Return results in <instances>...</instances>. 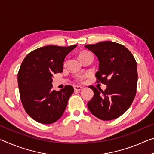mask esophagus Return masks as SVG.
Returning <instances> with one entry per match:
<instances>
[{
	"mask_svg": "<svg viewBox=\"0 0 154 154\" xmlns=\"http://www.w3.org/2000/svg\"><path fill=\"white\" fill-rule=\"evenodd\" d=\"M83 89V88L82 86H77V85H75L74 86V90L76 91H80Z\"/></svg>",
	"mask_w": 154,
	"mask_h": 154,
	"instance_id": "obj_1",
	"label": "esophagus"
}]
</instances>
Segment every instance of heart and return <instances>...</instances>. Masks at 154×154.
Masks as SVG:
<instances>
[{"label": "heart", "mask_w": 154, "mask_h": 154, "mask_svg": "<svg viewBox=\"0 0 154 154\" xmlns=\"http://www.w3.org/2000/svg\"><path fill=\"white\" fill-rule=\"evenodd\" d=\"M89 53V52H83V53H82L80 54V56H82V55H84V54H88Z\"/></svg>", "instance_id": "1"}]
</instances>
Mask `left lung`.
Here are the masks:
<instances>
[{
    "mask_svg": "<svg viewBox=\"0 0 154 154\" xmlns=\"http://www.w3.org/2000/svg\"><path fill=\"white\" fill-rule=\"evenodd\" d=\"M85 47L98 58V71L95 75L97 82L106 85L104 91L90 85L94 96L88 107L102 120L118 118L129 109L136 95L137 62L126 47L113 41Z\"/></svg>",
    "mask_w": 154,
    "mask_h": 154,
    "instance_id": "obj_1",
    "label": "left lung"
}]
</instances>
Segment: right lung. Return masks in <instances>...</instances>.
Listing matches in <instances>:
<instances>
[{
	"label": "right lung",
	"mask_w": 154,
	"mask_h": 154,
	"mask_svg": "<svg viewBox=\"0 0 154 154\" xmlns=\"http://www.w3.org/2000/svg\"><path fill=\"white\" fill-rule=\"evenodd\" d=\"M76 47H42L23 60L17 75L20 98L26 112L35 121L52 124L63 115L74 88L66 85L59 91L53 90L52 77L62 72L65 58Z\"/></svg>",
	"instance_id": "1"
}]
</instances>
